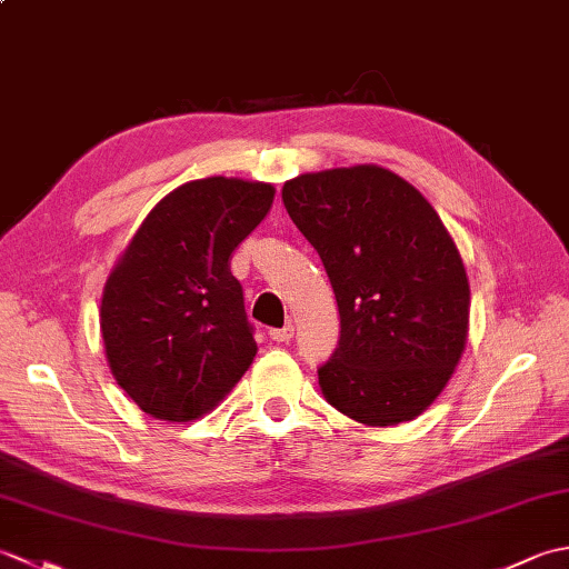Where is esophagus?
<instances>
[{
  "instance_id": "1",
  "label": "esophagus",
  "mask_w": 569,
  "mask_h": 569,
  "mask_svg": "<svg viewBox=\"0 0 569 569\" xmlns=\"http://www.w3.org/2000/svg\"><path fill=\"white\" fill-rule=\"evenodd\" d=\"M269 337L273 342H278V345H286V342H291L293 340V325L288 322L286 328H278V330H271L269 332Z\"/></svg>"
}]
</instances>
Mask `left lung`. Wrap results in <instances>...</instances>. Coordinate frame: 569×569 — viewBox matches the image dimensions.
Listing matches in <instances>:
<instances>
[{"label": "left lung", "mask_w": 569, "mask_h": 569, "mask_svg": "<svg viewBox=\"0 0 569 569\" xmlns=\"http://www.w3.org/2000/svg\"><path fill=\"white\" fill-rule=\"evenodd\" d=\"M283 204L320 253L340 345L318 369L325 401L369 428L418 418L462 359L469 278L420 190L383 166L300 173Z\"/></svg>", "instance_id": "8db88e82"}]
</instances>
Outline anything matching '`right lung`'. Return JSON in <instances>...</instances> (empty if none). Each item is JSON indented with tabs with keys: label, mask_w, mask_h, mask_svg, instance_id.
I'll return each mask as SVG.
<instances>
[{
	"label": "right lung",
	"mask_w": 569,
	"mask_h": 569,
	"mask_svg": "<svg viewBox=\"0 0 569 569\" xmlns=\"http://www.w3.org/2000/svg\"><path fill=\"white\" fill-rule=\"evenodd\" d=\"M273 196L261 180H190L156 202L107 276L104 357L147 416L198 420L251 367L257 342L229 261Z\"/></svg>",
	"instance_id": "add662e5"
}]
</instances>
